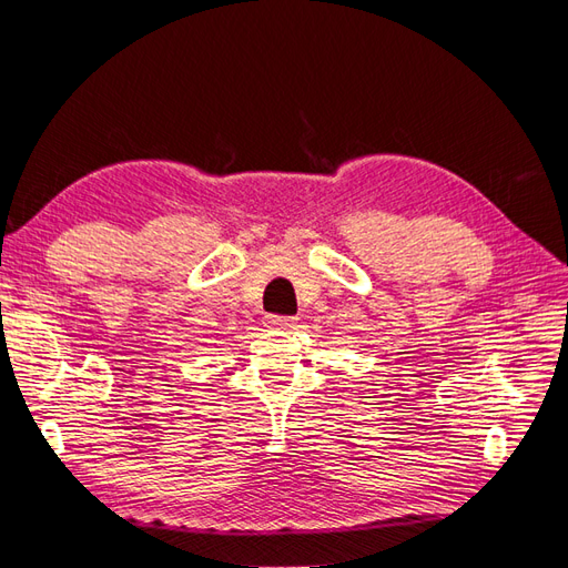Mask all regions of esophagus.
Segmentation results:
<instances>
[{
	"label": "esophagus",
	"mask_w": 568,
	"mask_h": 568,
	"mask_svg": "<svg viewBox=\"0 0 568 568\" xmlns=\"http://www.w3.org/2000/svg\"><path fill=\"white\" fill-rule=\"evenodd\" d=\"M267 324L272 326V329L291 332V329H296V326H298V320L296 317H270Z\"/></svg>",
	"instance_id": "1"
}]
</instances>
